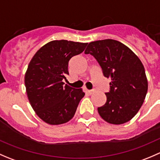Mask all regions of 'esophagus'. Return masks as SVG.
Returning <instances> with one entry per match:
<instances>
[{"label":"esophagus","mask_w":160,"mask_h":160,"mask_svg":"<svg viewBox=\"0 0 160 160\" xmlns=\"http://www.w3.org/2000/svg\"><path fill=\"white\" fill-rule=\"evenodd\" d=\"M87 92L88 93V94H92V93H93L95 92L94 90H87Z\"/></svg>","instance_id":"1"}]
</instances>
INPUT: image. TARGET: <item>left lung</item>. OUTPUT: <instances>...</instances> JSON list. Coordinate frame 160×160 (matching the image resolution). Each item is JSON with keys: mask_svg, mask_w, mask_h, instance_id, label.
<instances>
[{"mask_svg": "<svg viewBox=\"0 0 160 160\" xmlns=\"http://www.w3.org/2000/svg\"><path fill=\"white\" fill-rule=\"evenodd\" d=\"M85 54L94 56L103 74L111 78L107 101L98 108L100 116L113 125L130 121L139 111L148 90L145 68L139 58L123 43L114 39L90 42Z\"/></svg>", "mask_w": 160, "mask_h": 160, "instance_id": "1", "label": "left lung"}]
</instances>
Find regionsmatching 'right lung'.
<instances>
[{
	"instance_id": "right-lung-1",
	"label": "right lung",
	"mask_w": 160,
	"mask_h": 160,
	"mask_svg": "<svg viewBox=\"0 0 160 160\" xmlns=\"http://www.w3.org/2000/svg\"><path fill=\"white\" fill-rule=\"evenodd\" d=\"M88 43L54 40L40 48L25 75L27 96L35 114L46 123L61 125L72 118L85 93L62 82L69 75L72 56L83 52Z\"/></svg>"
}]
</instances>
